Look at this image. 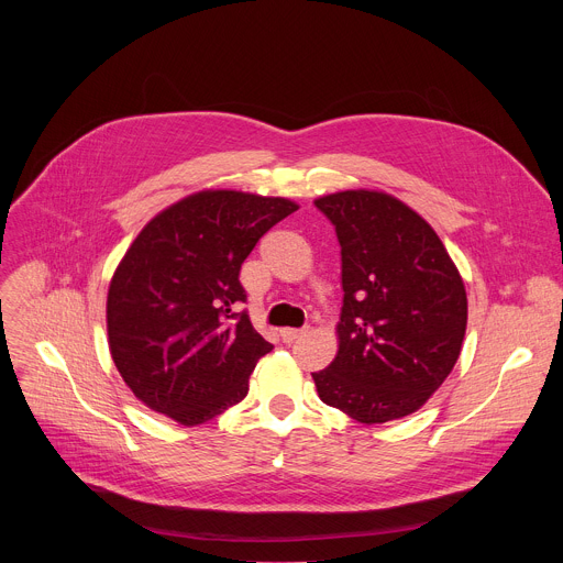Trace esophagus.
I'll use <instances>...</instances> for the list:
<instances>
[{
    "label": "esophagus",
    "instance_id": "esophagus-1",
    "mask_svg": "<svg viewBox=\"0 0 563 563\" xmlns=\"http://www.w3.org/2000/svg\"><path fill=\"white\" fill-rule=\"evenodd\" d=\"M305 336V330H280V339H283V343H294V341H298V339H302Z\"/></svg>",
    "mask_w": 563,
    "mask_h": 563
}]
</instances>
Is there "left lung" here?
Masks as SVG:
<instances>
[{"instance_id": "8db88e82", "label": "left lung", "mask_w": 563, "mask_h": 563, "mask_svg": "<svg viewBox=\"0 0 563 563\" xmlns=\"http://www.w3.org/2000/svg\"><path fill=\"white\" fill-rule=\"evenodd\" d=\"M341 243L339 354L313 372L323 404L358 423L417 412L452 372L467 325L465 287L434 229L380 191L313 202Z\"/></svg>"}]
</instances>
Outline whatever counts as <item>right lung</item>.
Instances as JSON below:
<instances>
[{"label":"right lung","mask_w":563,"mask_h":563,"mask_svg":"<svg viewBox=\"0 0 563 563\" xmlns=\"http://www.w3.org/2000/svg\"><path fill=\"white\" fill-rule=\"evenodd\" d=\"M296 209L287 198L200 191L137 233L111 278L107 330L120 376L146 408L200 426L247 396L274 345L238 311L247 300L240 267Z\"/></svg>","instance_id":"obj_1"}]
</instances>
